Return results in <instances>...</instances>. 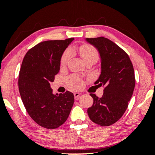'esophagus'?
I'll return each instance as SVG.
<instances>
[{"mask_svg":"<svg viewBox=\"0 0 155 155\" xmlns=\"http://www.w3.org/2000/svg\"><path fill=\"white\" fill-rule=\"evenodd\" d=\"M80 95H81V93L80 92H75L74 93V97H75V99H79V97Z\"/></svg>","mask_w":155,"mask_h":155,"instance_id":"1","label":"esophagus"}]
</instances>
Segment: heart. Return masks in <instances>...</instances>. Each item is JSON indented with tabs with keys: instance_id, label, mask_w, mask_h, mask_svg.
Segmentation results:
<instances>
[{
	"instance_id": "obj_1",
	"label": "heart",
	"mask_w": 155,
	"mask_h": 155,
	"mask_svg": "<svg viewBox=\"0 0 155 155\" xmlns=\"http://www.w3.org/2000/svg\"><path fill=\"white\" fill-rule=\"evenodd\" d=\"M75 50L81 55L85 63L90 61H97L98 60L99 56V51L94 46L90 45V44H82V45L76 47ZM71 56L72 53L71 49H69V48L65 49L61 57V66H65L68 62L69 59L71 58ZM68 82L70 87L73 89H80L83 85L82 80L77 75H73L70 77L68 80Z\"/></svg>"
}]
</instances>
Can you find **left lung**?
Returning a JSON list of instances; mask_svg holds the SVG:
<instances>
[{"label":"left lung","mask_w":155,"mask_h":155,"mask_svg":"<svg viewBox=\"0 0 155 155\" xmlns=\"http://www.w3.org/2000/svg\"><path fill=\"white\" fill-rule=\"evenodd\" d=\"M100 54L101 72L95 84L104 87L99 98L90 94L93 104L87 109L90 120L101 126H109L118 121L128 106L135 88L134 69L128 55L107 38H87Z\"/></svg>","instance_id":"left-lung-1"}]
</instances>
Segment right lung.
I'll return each mask as SVG.
<instances>
[{"label":"right lung","instance_id":"obj_1","mask_svg":"<svg viewBox=\"0 0 155 155\" xmlns=\"http://www.w3.org/2000/svg\"><path fill=\"white\" fill-rule=\"evenodd\" d=\"M73 39L42 41L30 48L22 61L18 80L21 99L30 117L43 128H58L73 107V93L54 94L50 83L58 73L63 51Z\"/></svg>","mask_w":155,"mask_h":155}]
</instances>
